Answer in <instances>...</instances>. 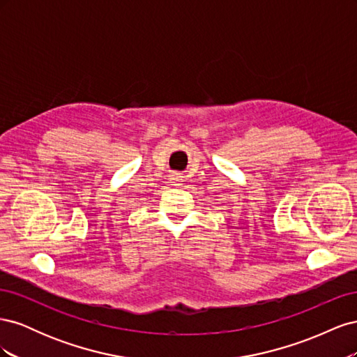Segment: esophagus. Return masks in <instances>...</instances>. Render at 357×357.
Returning <instances> with one entry per match:
<instances>
[{"instance_id": "34e87169", "label": "esophagus", "mask_w": 357, "mask_h": 357, "mask_svg": "<svg viewBox=\"0 0 357 357\" xmlns=\"http://www.w3.org/2000/svg\"><path fill=\"white\" fill-rule=\"evenodd\" d=\"M174 180H177V177H174ZM176 183V181H174Z\"/></svg>"}]
</instances>
